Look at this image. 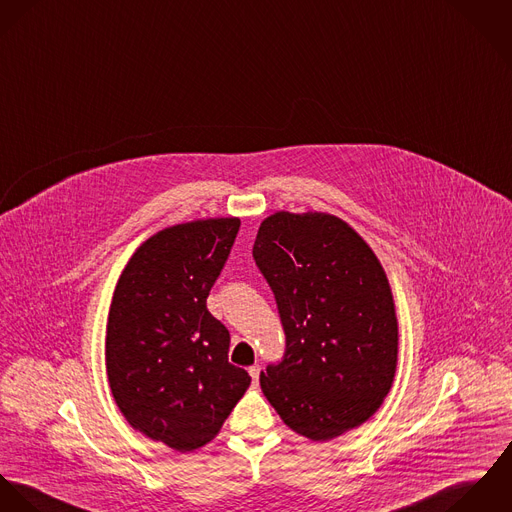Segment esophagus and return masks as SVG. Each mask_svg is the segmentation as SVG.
I'll return each instance as SVG.
<instances>
[{
  "mask_svg": "<svg viewBox=\"0 0 512 512\" xmlns=\"http://www.w3.org/2000/svg\"><path fill=\"white\" fill-rule=\"evenodd\" d=\"M249 375H251L253 383H257V381H259V375H261V365H253V367H249Z\"/></svg>",
  "mask_w": 512,
  "mask_h": 512,
  "instance_id": "obj_1",
  "label": "esophagus"
}]
</instances>
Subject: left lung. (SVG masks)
I'll return each mask as SVG.
<instances>
[{"label": "left lung", "instance_id": "1", "mask_svg": "<svg viewBox=\"0 0 512 512\" xmlns=\"http://www.w3.org/2000/svg\"><path fill=\"white\" fill-rule=\"evenodd\" d=\"M253 257L275 292L286 351L259 383L284 424L328 442L367 422L389 395L398 322L387 273L338 216L275 212Z\"/></svg>", "mask_w": 512, "mask_h": 512}]
</instances>
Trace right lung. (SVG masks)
Masks as SVG:
<instances>
[{"label":"right lung","instance_id":"obj_1","mask_svg":"<svg viewBox=\"0 0 512 512\" xmlns=\"http://www.w3.org/2000/svg\"><path fill=\"white\" fill-rule=\"evenodd\" d=\"M239 218L161 229L143 241L115 284L106 369L129 426L186 454L212 442L251 385L228 361L229 332L206 298Z\"/></svg>","mask_w":512,"mask_h":512}]
</instances>
